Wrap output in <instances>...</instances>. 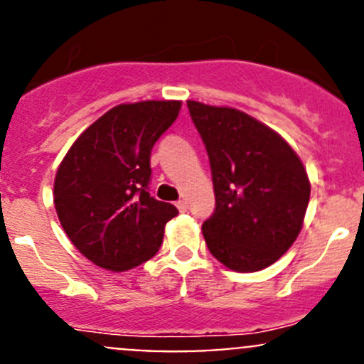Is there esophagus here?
Instances as JSON below:
<instances>
[{
	"label": "esophagus",
	"instance_id": "obj_1",
	"mask_svg": "<svg viewBox=\"0 0 364 364\" xmlns=\"http://www.w3.org/2000/svg\"><path fill=\"white\" fill-rule=\"evenodd\" d=\"M176 205H178V209L181 213H186L188 211V203H186L185 199H181V200H178V203H176Z\"/></svg>",
	"mask_w": 364,
	"mask_h": 364
}]
</instances>
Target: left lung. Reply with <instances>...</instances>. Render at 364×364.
<instances>
[{
	"instance_id": "left-lung-1",
	"label": "left lung",
	"mask_w": 364,
	"mask_h": 364,
	"mask_svg": "<svg viewBox=\"0 0 364 364\" xmlns=\"http://www.w3.org/2000/svg\"><path fill=\"white\" fill-rule=\"evenodd\" d=\"M186 105L215 188V211L203 223L205 245L229 269H264L292 247L303 227L306 171L294 149L255 117L193 100Z\"/></svg>"
}]
</instances>
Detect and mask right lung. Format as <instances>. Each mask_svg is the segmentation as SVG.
<instances>
[{"mask_svg": "<svg viewBox=\"0 0 364 364\" xmlns=\"http://www.w3.org/2000/svg\"><path fill=\"white\" fill-rule=\"evenodd\" d=\"M181 102L121 104L80 134L54 179L61 227L86 259L127 271L159 252L178 209L149 196L151 149Z\"/></svg>", "mask_w": 364, "mask_h": 364, "instance_id": "obj_1", "label": "right lung"}]
</instances>
